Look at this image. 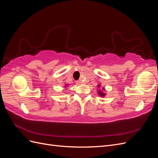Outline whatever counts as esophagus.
I'll use <instances>...</instances> for the list:
<instances>
[{
	"label": "esophagus",
	"instance_id": "esophagus-1",
	"mask_svg": "<svg viewBox=\"0 0 158 158\" xmlns=\"http://www.w3.org/2000/svg\"><path fill=\"white\" fill-rule=\"evenodd\" d=\"M76 84H82V82H80V81H76Z\"/></svg>",
	"mask_w": 158,
	"mask_h": 158
}]
</instances>
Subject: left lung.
Wrapping results in <instances>:
<instances>
[{"instance_id":"8db88e82","label":"left lung","mask_w":158,"mask_h":158,"mask_svg":"<svg viewBox=\"0 0 158 158\" xmlns=\"http://www.w3.org/2000/svg\"><path fill=\"white\" fill-rule=\"evenodd\" d=\"M98 88H101V84H99L98 85ZM102 89H103V90L101 89H99L98 91V94L99 95V96H101V97H103H103H105V96H106V94L103 92V90H105L106 89H105L104 87H103Z\"/></svg>"}]
</instances>
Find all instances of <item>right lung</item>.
Returning <instances> with one entry per match:
<instances>
[{"label":"right lung","instance_id":"1","mask_svg":"<svg viewBox=\"0 0 158 158\" xmlns=\"http://www.w3.org/2000/svg\"><path fill=\"white\" fill-rule=\"evenodd\" d=\"M68 85V84H65V85H64V87H66Z\"/></svg>","mask_w":158,"mask_h":158}]
</instances>
